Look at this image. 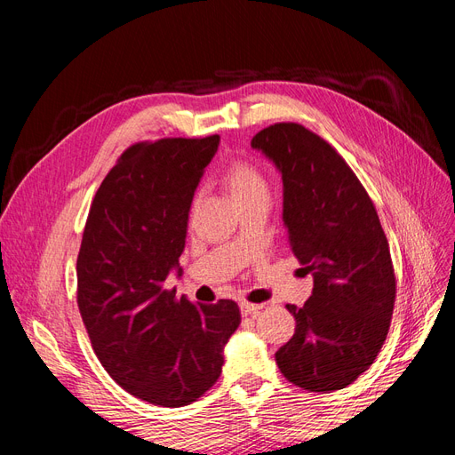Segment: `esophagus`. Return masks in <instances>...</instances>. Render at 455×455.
Returning a JSON list of instances; mask_svg holds the SVG:
<instances>
[{"label":"esophagus","instance_id":"obj_1","mask_svg":"<svg viewBox=\"0 0 455 455\" xmlns=\"http://www.w3.org/2000/svg\"><path fill=\"white\" fill-rule=\"evenodd\" d=\"M239 307H241V313H243V315H256V313H259V309H264V306L249 304V301H241Z\"/></svg>","mask_w":455,"mask_h":455}]
</instances>
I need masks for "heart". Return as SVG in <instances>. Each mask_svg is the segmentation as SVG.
Returning <instances> with one entry per match:
<instances>
[{"label": "heart", "mask_w": 455, "mask_h": 455, "mask_svg": "<svg viewBox=\"0 0 455 455\" xmlns=\"http://www.w3.org/2000/svg\"><path fill=\"white\" fill-rule=\"evenodd\" d=\"M228 184L235 199H244L258 194H269L266 176L261 174L252 163L235 161L228 169Z\"/></svg>", "instance_id": "heart-1"}]
</instances>
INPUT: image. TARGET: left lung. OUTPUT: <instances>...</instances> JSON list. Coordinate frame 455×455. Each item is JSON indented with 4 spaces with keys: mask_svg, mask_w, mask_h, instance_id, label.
Returning a JSON list of instances; mask_svg holds the SVG:
<instances>
[{
    "mask_svg": "<svg viewBox=\"0 0 455 455\" xmlns=\"http://www.w3.org/2000/svg\"><path fill=\"white\" fill-rule=\"evenodd\" d=\"M251 146L283 176L288 244L313 275L306 304L286 306L296 332L275 361L301 389H343L376 361L393 316L396 281L376 206L346 159L304 125L275 123Z\"/></svg>",
    "mask_w": 455,
    "mask_h": 455,
    "instance_id": "1",
    "label": "left lung"
}]
</instances>
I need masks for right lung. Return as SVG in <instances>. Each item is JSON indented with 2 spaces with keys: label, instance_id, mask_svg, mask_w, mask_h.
<instances>
[{
  "label": "right lung",
  "instance_id": "right-lung-1",
  "mask_svg": "<svg viewBox=\"0 0 455 455\" xmlns=\"http://www.w3.org/2000/svg\"><path fill=\"white\" fill-rule=\"evenodd\" d=\"M220 136L139 142L91 203L77 256V306L92 349L127 393L156 406L191 404L222 374L241 324L233 299L194 306L164 279L182 267L188 214Z\"/></svg>",
  "mask_w": 455,
  "mask_h": 455
}]
</instances>
